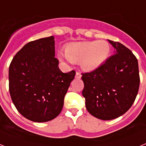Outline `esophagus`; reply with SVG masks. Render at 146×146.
Listing matches in <instances>:
<instances>
[{"instance_id": "esophagus-1", "label": "esophagus", "mask_w": 146, "mask_h": 146, "mask_svg": "<svg viewBox=\"0 0 146 146\" xmlns=\"http://www.w3.org/2000/svg\"><path fill=\"white\" fill-rule=\"evenodd\" d=\"M81 77H82V75H81V74L80 73V72H76V75H75L76 78H77V79H80V78H81Z\"/></svg>"}]
</instances>
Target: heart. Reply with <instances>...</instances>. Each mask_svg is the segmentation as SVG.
Returning a JSON list of instances; mask_svg holds the SVG:
<instances>
[{"mask_svg": "<svg viewBox=\"0 0 146 146\" xmlns=\"http://www.w3.org/2000/svg\"><path fill=\"white\" fill-rule=\"evenodd\" d=\"M110 52L109 43L104 40H99L72 44L66 47L65 54L59 52L58 56L60 60L81 62L82 69L91 72L96 70L106 61Z\"/></svg>", "mask_w": 146, "mask_h": 146, "instance_id": "1", "label": "heart"}]
</instances>
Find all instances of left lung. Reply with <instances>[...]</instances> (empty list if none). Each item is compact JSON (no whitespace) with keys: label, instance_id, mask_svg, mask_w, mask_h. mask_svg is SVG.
<instances>
[{"label":"left lung","instance_id":"8db88e82","mask_svg":"<svg viewBox=\"0 0 146 146\" xmlns=\"http://www.w3.org/2000/svg\"><path fill=\"white\" fill-rule=\"evenodd\" d=\"M114 55L96 70L82 74V96L88 111L101 120L115 119L131 107L137 95L140 75L137 59L124 45L108 40Z\"/></svg>","mask_w":146,"mask_h":146}]
</instances>
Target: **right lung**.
Returning <instances> with one entry per match:
<instances>
[{
  "label": "right lung",
  "instance_id": "1",
  "mask_svg": "<svg viewBox=\"0 0 146 146\" xmlns=\"http://www.w3.org/2000/svg\"><path fill=\"white\" fill-rule=\"evenodd\" d=\"M55 58L52 36L28 42L13 58L9 69L11 100L20 114L34 122L60 114L75 71L63 73Z\"/></svg>",
  "mask_w": 146,
  "mask_h": 146
}]
</instances>
